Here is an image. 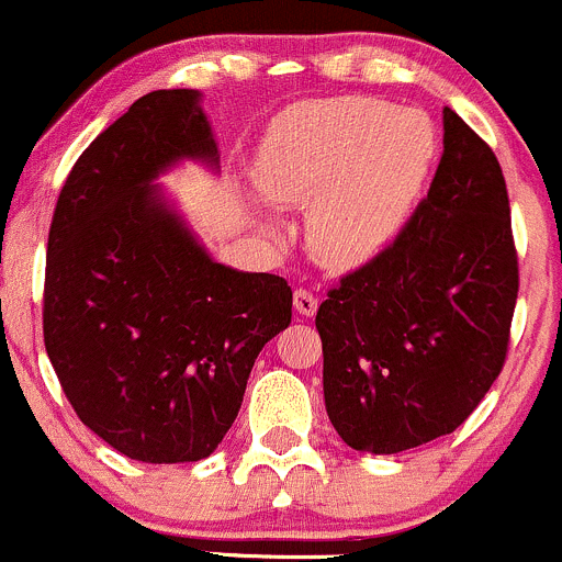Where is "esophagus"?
<instances>
[{
    "instance_id": "obj_1",
    "label": "esophagus",
    "mask_w": 562,
    "mask_h": 562,
    "mask_svg": "<svg viewBox=\"0 0 562 562\" xmlns=\"http://www.w3.org/2000/svg\"><path fill=\"white\" fill-rule=\"evenodd\" d=\"M294 308H297L303 316H314L316 308H319V297L305 286L294 289Z\"/></svg>"
}]
</instances>
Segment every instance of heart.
Returning <instances> with one entry per match:
<instances>
[{
    "label": "heart",
    "mask_w": 562,
    "mask_h": 562,
    "mask_svg": "<svg viewBox=\"0 0 562 562\" xmlns=\"http://www.w3.org/2000/svg\"><path fill=\"white\" fill-rule=\"evenodd\" d=\"M424 114L374 98H325L289 109L265 138L257 186L279 207L308 210V251L325 268H358L402 229L429 171Z\"/></svg>",
    "instance_id": "obj_1"
}]
</instances>
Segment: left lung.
Here are the masks:
<instances>
[{
  "mask_svg": "<svg viewBox=\"0 0 562 562\" xmlns=\"http://www.w3.org/2000/svg\"><path fill=\"white\" fill-rule=\"evenodd\" d=\"M429 193L376 257L316 311L333 429L355 451L398 453L457 431L505 366L519 259L492 147L442 111Z\"/></svg>",
  "mask_w": 562,
  "mask_h": 562,
  "instance_id": "8db88e82",
  "label": "left lung"
}]
</instances>
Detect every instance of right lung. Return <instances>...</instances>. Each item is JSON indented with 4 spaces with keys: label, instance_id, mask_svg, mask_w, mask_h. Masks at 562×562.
<instances>
[{
    "label": "right lung",
    "instance_id": "1",
    "mask_svg": "<svg viewBox=\"0 0 562 562\" xmlns=\"http://www.w3.org/2000/svg\"><path fill=\"white\" fill-rule=\"evenodd\" d=\"M218 160L199 92L138 98L79 155L48 229L43 341L70 407L127 459L199 462L240 413L292 286L213 262L149 182Z\"/></svg>",
    "mask_w": 562,
    "mask_h": 562
}]
</instances>
